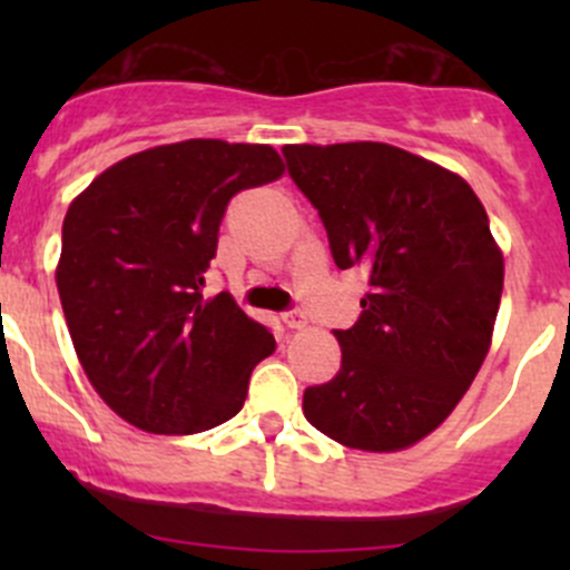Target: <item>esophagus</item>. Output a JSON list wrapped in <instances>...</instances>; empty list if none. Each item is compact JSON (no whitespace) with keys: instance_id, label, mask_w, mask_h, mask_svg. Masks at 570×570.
<instances>
[{"instance_id":"1","label":"esophagus","mask_w":570,"mask_h":570,"mask_svg":"<svg viewBox=\"0 0 570 570\" xmlns=\"http://www.w3.org/2000/svg\"><path fill=\"white\" fill-rule=\"evenodd\" d=\"M284 325L292 327V331H303V327H308V320L303 312H289L284 314Z\"/></svg>"}]
</instances>
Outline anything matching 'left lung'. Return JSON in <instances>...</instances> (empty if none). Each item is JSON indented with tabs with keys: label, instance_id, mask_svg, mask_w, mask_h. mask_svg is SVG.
I'll use <instances>...</instances> for the list:
<instances>
[{
	"label": "left lung",
	"instance_id": "obj_1",
	"mask_svg": "<svg viewBox=\"0 0 570 570\" xmlns=\"http://www.w3.org/2000/svg\"><path fill=\"white\" fill-rule=\"evenodd\" d=\"M289 176L325 223L338 269L370 295L336 377L303 413L342 446L400 452L455 411L491 350L504 256L469 181L389 142L284 146Z\"/></svg>",
	"mask_w": 570,
	"mask_h": 570
}]
</instances>
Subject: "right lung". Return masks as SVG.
<instances>
[{"label":"right lung","instance_id":"right-lung-1","mask_svg":"<svg viewBox=\"0 0 570 570\" xmlns=\"http://www.w3.org/2000/svg\"><path fill=\"white\" fill-rule=\"evenodd\" d=\"M281 176L273 146L195 137L109 165L71 200L57 292L90 386L124 422L193 435L239 413L275 338L228 292L206 297L204 273L228 200Z\"/></svg>","mask_w":570,"mask_h":570}]
</instances>
